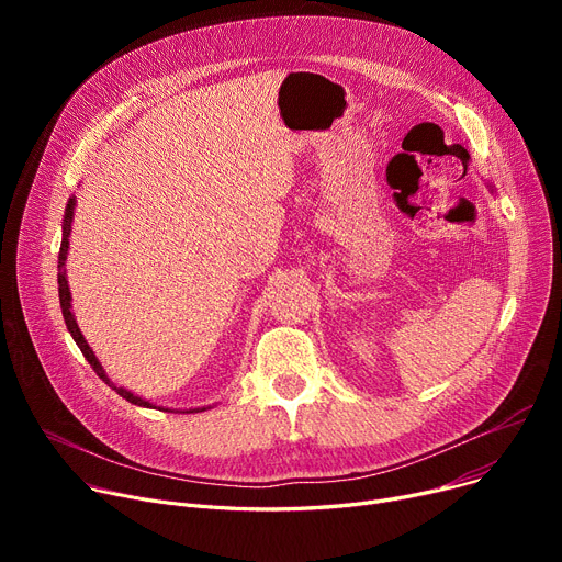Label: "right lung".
Here are the masks:
<instances>
[{
	"instance_id": "right-lung-1",
	"label": "right lung",
	"mask_w": 562,
	"mask_h": 562,
	"mask_svg": "<svg viewBox=\"0 0 562 562\" xmlns=\"http://www.w3.org/2000/svg\"><path fill=\"white\" fill-rule=\"evenodd\" d=\"M72 210H75V200L70 198V202H68V206H66V218H64V241H61V250H58V301H61V312H64V318H66V326H68V333L72 335V339L77 341V346H79V350L83 352V358L88 360V364L93 367V371L106 382V385H111L109 382V378H106V373H104V369H102V364L98 362V358L93 356V350H91V346L86 344V339H83V335L79 333V326H77V321H75V316H72V312H70V289H68V280H66V271H64V266H66V259H68V244H70V223H72ZM113 387V385H111ZM117 394H121L125 401H130V403H134V405H143V407H153L150 403L147 401H143V398H138V396H134L132 392H127V390H123V387H113ZM204 409V407H202ZM191 412H195V409H191Z\"/></svg>"
}]
</instances>
